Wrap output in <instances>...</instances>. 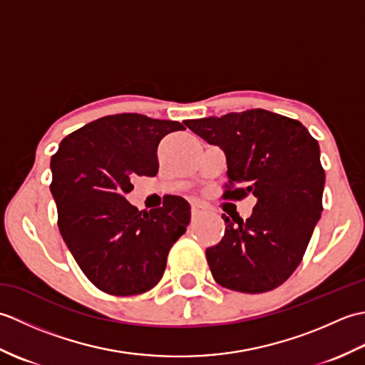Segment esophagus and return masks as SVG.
<instances>
[{
  "mask_svg": "<svg viewBox=\"0 0 365 365\" xmlns=\"http://www.w3.org/2000/svg\"><path fill=\"white\" fill-rule=\"evenodd\" d=\"M191 213H192V216H199V215H202V213H204V207L200 205V204H192V207H191Z\"/></svg>",
  "mask_w": 365,
  "mask_h": 365,
  "instance_id": "1",
  "label": "esophagus"
}]
</instances>
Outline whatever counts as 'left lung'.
I'll list each match as a JSON object with an SVG mask.
<instances>
[{
	"mask_svg": "<svg viewBox=\"0 0 365 365\" xmlns=\"http://www.w3.org/2000/svg\"><path fill=\"white\" fill-rule=\"evenodd\" d=\"M185 125L226 153L222 199H257L246 221L222 215L224 237L205 251L215 281L243 293L276 289L299 265L322 216L319 143L301 122L260 108Z\"/></svg>",
	"mask_w": 365,
	"mask_h": 365,
	"instance_id": "obj_1",
	"label": "left lung"
}]
</instances>
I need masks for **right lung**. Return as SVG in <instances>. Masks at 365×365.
Returning <instances> with one entry per match:
<instances>
[{"instance_id":"right-lung-1","label":"right lung","mask_w":365,"mask_h":365,"mask_svg":"<svg viewBox=\"0 0 365 365\" xmlns=\"http://www.w3.org/2000/svg\"><path fill=\"white\" fill-rule=\"evenodd\" d=\"M177 130H185L180 122L136 113L105 115L64 138L51 157L59 232L83 273L105 293L153 289L190 224L191 207L180 196L165 197L150 212L125 197L131 178L157 175L158 144Z\"/></svg>"}]
</instances>
